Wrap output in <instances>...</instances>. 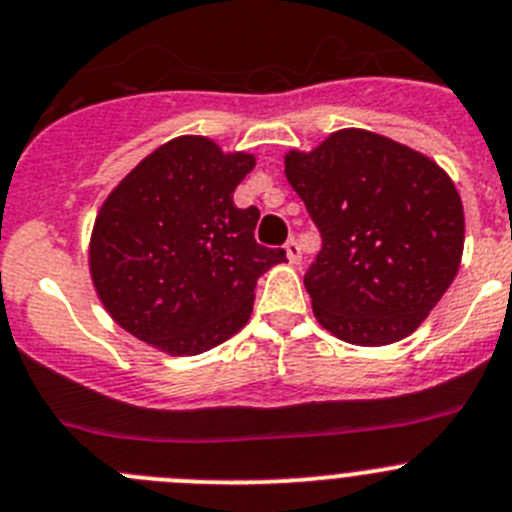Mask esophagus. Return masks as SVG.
<instances>
[{"instance_id":"1","label":"esophagus","mask_w":512,"mask_h":512,"mask_svg":"<svg viewBox=\"0 0 512 512\" xmlns=\"http://www.w3.org/2000/svg\"><path fill=\"white\" fill-rule=\"evenodd\" d=\"M285 255H288L290 265H300V260H303V252H300L298 240H288V242H285Z\"/></svg>"}]
</instances>
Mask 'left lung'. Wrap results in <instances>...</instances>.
Masks as SVG:
<instances>
[{
  "label": "left lung",
  "instance_id": "1",
  "mask_svg": "<svg viewBox=\"0 0 512 512\" xmlns=\"http://www.w3.org/2000/svg\"><path fill=\"white\" fill-rule=\"evenodd\" d=\"M285 176L323 237L305 275L318 323L353 346H389L417 331L465 247L450 174L394 138L341 128L313 151H288Z\"/></svg>",
  "mask_w": 512,
  "mask_h": 512
}]
</instances>
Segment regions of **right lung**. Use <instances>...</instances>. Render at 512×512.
I'll list each match as a JSON object with an SVG mask.
<instances>
[{
	"label": "right lung",
	"instance_id": "obj_1",
	"mask_svg": "<svg viewBox=\"0 0 512 512\" xmlns=\"http://www.w3.org/2000/svg\"><path fill=\"white\" fill-rule=\"evenodd\" d=\"M255 156L176 136L133 166L100 204L90 280L113 321L169 356H197L250 321L262 272L283 250L255 242V207L234 189Z\"/></svg>",
	"mask_w": 512,
	"mask_h": 512
}]
</instances>
